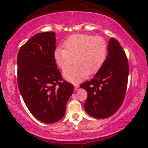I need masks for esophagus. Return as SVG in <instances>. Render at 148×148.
Segmentation results:
<instances>
[{
    "label": "esophagus",
    "mask_w": 148,
    "mask_h": 148,
    "mask_svg": "<svg viewBox=\"0 0 148 148\" xmlns=\"http://www.w3.org/2000/svg\"><path fill=\"white\" fill-rule=\"evenodd\" d=\"M79 84H75V90L76 91L77 90L78 88H79Z\"/></svg>",
    "instance_id": "esophagus-1"
}]
</instances>
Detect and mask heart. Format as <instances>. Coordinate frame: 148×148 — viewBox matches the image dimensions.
Returning a JSON list of instances; mask_svg holds the SVG:
<instances>
[{"label":"heart","instance_id":"1","mask_svg":"<svg viewBox=\"0 0 148 148\" xmlns=\"http://www.w3.org/2000/svg\"><path fill=\"white\" fill-rule=\"evenodd\" d=\"M65 48L54 50V58L61 69H65L72 62L76 63L66 69L62 75L69 82L75 83L88 75H92L102 67L106 60L108 45L104 38L89 34H73L64 42Z\"/></svg>","mask_w":148,"mask_h":148}]
</instances>
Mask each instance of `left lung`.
Instances as JSON below:
<instances>
[{
	"label": "left lung",
	"mask_w": 148,
	"mask_h": 148,
	"mask_svg": "<svg viewBox=\"0 0 148 148\" xmlns=\"http://www.w3.org/2000/svg\"><path fill=\"white\" fill-rule=\"evenodd\" d=\"M108 56L94 78L80 87L88 92L84 108L91 116L105 119L119 110L127 91L129 64L126 54L115 38L108 42Z\"/></svg>",
	"instance_id": "obj_1"
}]
</instances>
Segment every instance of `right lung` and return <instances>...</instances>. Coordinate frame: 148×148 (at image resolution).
<instances>
[{"label": "right lung", "instance_id": "add662e5", "mask_svg": "<svg viewBox=\"0 0 148 148\" xmlns=\"http://www.w3.org/2000/svg\"><path fill=\"white\" fill-rule=\"evenodd\" d=\"M55 33L36 34L20 48L17 84L27 108L44 123H53L65 114L73 86L64 81L54 58Z\"/></svg>", "mask_w": 148, "mask_h": 148}]
</instances>
